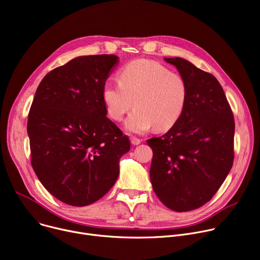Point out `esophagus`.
Masks as SVG:
<instances>
[{"label": "esophagus", "instance_id": "34e87169", "mask_svg": "<svg viewBox=\"0 0 260 260\" xmlns=\"http://www.w3.org/2000/svg\"><path fill=\"white\" fill-rule=\"evenodd\" d=\"M142 143V139H139L137 137H131V144L134 146H137Z\"/></svg>", "mask_w": 260, "mask_h": 260}]
</instances>
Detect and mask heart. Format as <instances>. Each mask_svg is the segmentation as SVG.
<instances>
[{
	"label": "heart",
	"instance_id": "b5f03b06",
	"mask_svg": "<svg viewBox=\"0 0 260 260\" xmlns=\"http://www.w3.org/2000/svg\"><path fill=\"white\" fill-rule=\"evenodd\" d=\"M117 83L107 81L102 96L108 115L122 121L132 105L135 109L127 118L125 128L144 134L171 128L182 115L187 102V83L177 73L148 59L127 63L117 75Z\"/></svg>",
	"mask_w": 260,
	"mask_h": 260
}]
</instances>
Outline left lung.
Wrapping results in <instances>:
<instances>
[{
    "mask_svg": "<svg viewBox=\"0 0 260 260\" xmlns=\"http://www.w3.org/2000/svg\"><path fill=\"white\" fill-rule=\"evenodd\" d=\"M187 83L180 118L162 136L148 139L153 150V190L170 209L189 211L210 201L234 158V118L216 78L180 57L165 58Z\"/></svg>",
    "mask_w": 260,
    "mask_h": 260,
    "instance_id": "obj_1",
    "label": "left lung"
}]
</instances>
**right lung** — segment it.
I'll list each match as a JSON object with an SVG mask.
<instances>
[{
	"instance_id": "right-lung-1",
	"label": "right lung",
	"mask_w": 260,
	"mask_h": 260,
	"mask_svg": "<svg viewBox=\"0 0 260 260\" xmlns=\"http://www.w3.org/2000/svg\"><path fill=\"white\" fill-rule=\"evenodd\" d=\"M115 55L72 59L39 83L28 115L31 165L46 189L72 206L94 203L114 185L130 141L106 116L102 91Z\"/></svg>"
}]
</instances>
